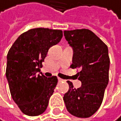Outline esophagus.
Here are the masks:
<instances>
[{
  "label": "esophagus",
  "mask_w": 121,
  "mask_h": 121,
  "mask_svg": "<svg viewBox=\"0 0 121 121\" xmlns=\"http://www.w3.org/2000/svg\"><path fill=\"white\" fill-rule=\"evenodd\" d=\"M58 80H59V82H63V81H64V80L62 79V78H59Z\"/></svg>",
  "instance_id": "esophagus-1"
}]
</instances>
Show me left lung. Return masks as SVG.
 <instances>
[{"mask_svg":"<svg viewBox=\"0 0 121 121\" xmlns=\"http://www.w3.org/2000/svg\"><path fill=\"white\" fill-rule=\"evenodd\" d=\"M64 36L73 49L72 69L77 73L82 86L69 89L63 97L67 111L73 116L85 118L98 110L109 81L110 59L107 45L88 29L65 30Z\"/></svg>","mask_w":121,"mask_h":121,"instance_id":"left-lung-1","label":"left lung"}]
</instances>
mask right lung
<instances>
[{
	"label": "right lung",
	"instance_id": "obj_1",
	"mask_svg": "<svg viewBox=\"0 0 121 121\" xmlns=\"http://www.w3.org/2000/svg\"><path fill=\"white\" fill-rule=\"evenodd\" d=\"M62 37L60 30L31 29L21 34L7 53L6 77L10 95L24 114L37 116L46 110L58 78L37 73L49 49Z\"/></svg>",
	"mask_w": 121,
	"mask_h": 121
}]
</instances>
